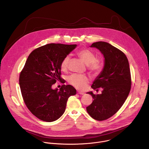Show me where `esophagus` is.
I'll return each mask as SVG.
<instances>
[{"instance_id": "1", "label": "esophagus", "mask_w": 149, "mask_h": 149, "mask_svg": "<svg viewBox=\"0 0 149 149\" xmlns=\"http://www.w3.org/2000/svg\"><path fill=\"white\" fill-rule=\"evenodd\" d=\"M78 94H80V95H82L85 94L84 92H81V91H78Z\"/></svg>"}]
</instances>
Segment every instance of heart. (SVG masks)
<instances>
[{"instance_id":"obj_1","label":"heart","mask_w":149,"mask_h":149,"mask_svg":"<svg viewBox=\"0 0 149 149\" xmlns=\"http://www.w3.org/2000/svg\"><path fill=\"white\" fill-rule=\"evenodd\" d=\"M78 55L81 60L86 65L88 69L92 72L98 73L102 69L101 64L98 61L96 60L95 54L88 49H82L78 52ZM70 56H65L61 61V69L65 71L68 66ZM69 82L78 89H85L89 82V79L86 75L74 74L68 78Z\"/></svg>"}]
</instances>
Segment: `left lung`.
I'll return each mask as SVG.
<instances>
[{
	"label": "left lung",
	"mask_w": 149,
	"mask_h": 149,
	"mask_svg": "<svg viewBox=\"0 0 149 149\" xmlns=\"http://www.w3.org/2000/svg\"><path fill=\"white\" fill-rule=\"evenodd\" d=\"M90 47L98 49L105 60L102 71L91 86L96 91L102 88V93H86L93 98L86 111L93 119L101 121L112 116L125 103L131 88L130 71L125 54L109 43L97 41Z\"/></svg>",
	"instance_id": "8db88e82"
}]
</instances>
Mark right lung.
<instances>
[{"label":"right lung","instance_id":"1","mask_svg":"<svg viewBox=\"0 0 149 149\" xmlns=\"http://www.w3.org/2000/svg\"><path fill=\"white\" fill-rule=\"evenodd\" d=\"M77 44H48L33 50L29 56L19 78L26 105L39 119L51 122L64 113L68 97L77 93L70 85L53 89L56 81H62L61 63Z\"/></svg>","mask_w":149,"mask_h":149}]
</instances>
